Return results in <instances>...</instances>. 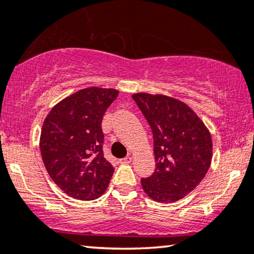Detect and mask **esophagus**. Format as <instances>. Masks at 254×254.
<instances>
[{"instance_id": "obj_1", "label": "esophagus", "mask_w": 254, "mask_h": 254, "mask_svg": "<svg viewBox=\"0 0 254 254\" xmlns=\"http://www.w3.org/2000/svg\"><path fill=\"white\" fill-rule=\"evenodd\" d=\"M131 161H132V158H131V157H125V158L121 159V160H120L121 164H123V165H127V164H130Z\"/></svg>"}]
</instances>
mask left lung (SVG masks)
<instances>
[{"label": "left lung", "instance_id": "left-lung-1", "mask_svg": "<svg viewBox=\"0 0 254 254\" xmlns=\"http://www.w3.org/2000/svg\"><path fill=\"white\" fill-rule=\"evenodd\" d=\"M153 133L155 171L141 179L152 200L171 203L194 190L210 167L212 140L191 108L174 97L133 94Z\"/></svg>", "mask_w": 254, "mask_h": 254}]
</instances>
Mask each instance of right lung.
I'll return each instance as SVG.
<instances>
[{
    "label": "right lung",
    "mask_w": 254,
    "mask_h": 254,
    "mask_svg": "<svg viewBox=\"0 0 254 254\" xmlns=\"http://www.w3.org/2000/svg\"><path fill=\"white\" fill-rule=\"evenodd\" d=\"M118 95L89 87L56 104L44 121L40 152L47 173L70 197L92 201L106 191L114 167L103 157V115Z\"/></svg>",
    "instance_id": "add662e5"
}]
</instances>
